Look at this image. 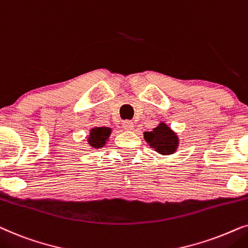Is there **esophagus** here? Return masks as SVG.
<instances>
[{
  "mask_svg": "<svg viewBox=\"0 0 248 248\" xmlns=\"http://www.w3.org/2000/svg\"><path fill=\"white\" fill-rule=\"evenodd\" d=\"M122 127H124V129L126 130H133L134 129V122L133 121H124V124H122Z\"/></svg>",
  "mask_w": 248,
  "mask_h": 248,
  "instance_id": "obj_1",
  "label": "esophagus"
}]
</instances>
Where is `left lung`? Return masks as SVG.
I'll list each match as a JSON object with an SVG mask.
<instances>
[{"label":"left lung","instance_id":"1","mask_svg":"<svg viewBox=\"0 0 248 248\" xmlns=\"http://www.w3.org/2000/svg\"><path fill=\"white\" fill-rule=\"evenodd\" d=\"M144 140L161 155L173 154L179 146V137L164 121H160L152 131H145Z\"/></svg>","mask_w":248,"mask_h":248}]
</instances>
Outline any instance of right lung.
<instances>
[{
  "label": "right lung",
  "instance_id": "obj_1",
  "mask_svg": "<svg viewBox=\"0 0 248 248\" xmlns=\"http://www.w3.org/2000/svg\"><path fill=\"white\" fill-rule=\"evenodd\" d=\"M112 133V128L108 127H94L87 135V141L91 148H102L105 146L108 137Z\"/></svg>",
  "mask_w": 248,
  "mask_h": 248
}]
</instances>
